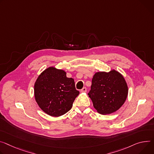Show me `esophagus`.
Segmentation results:
<instances>
[{
    "label": "esophagus",
    "instance_id": "obj_1",
    "mask_svg": "<svg viewBox=\"0 0 154 154\" xmlns=\"http://www.w3.org/2000/svg\"><path fill=\"white\" fill-rule=\"evenodd\" d=\"M81 93H86L87 92V88L86 87H83L82 89L80 90Z\"/></svg>",
    "mask_w": 154,
    "mask_h": 154
}]
</instances>
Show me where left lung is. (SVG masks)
Wrapping results in <instances>:
<instances>
[{
    "label": "left lung",
    "instance_id": "1",
    "mask_svg": "<svg viewBox=\"0 0 154 154\" xmlns=\"http://www.w3.org/2000/svg\"><path fill=\"white\" fill-rule=\"evenodd\" d=\"M128 94V87L124 77L112 69L109 72L94 74L88 94L97 112L107 115L118 110L125 103Z\"/></svg>",
    "mask_w": 154,
    "mask_h": 154
}]
</instances>
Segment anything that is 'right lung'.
Returning a JSON list of instances; mask_svg holds the SVG:
<instances>
[{"label":"right lung","instance_id":"add662e5","mask_svg":"<svg viewBox=\"0 0 154 154\" xmlns=\"http://www.w3.org/2000/svg\"><path fill=\"white\" fill-rule=\"evenodd\" d=\"M34 97L38 107L45 114L58 117L72 107L79 91L74 80L66 77V72L50 66L42 72L34 83Z\"/></svg>","mask_w":154,"mask_h":154}]
</instances>
